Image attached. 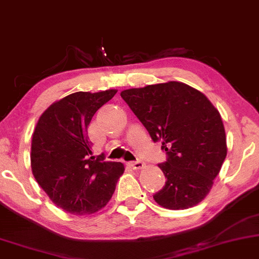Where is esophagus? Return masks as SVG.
Here are the masks:
<instances>
[{"label": "esophagus", "mask_w": 259, "mask_h": 259, "mask_svg": "<svg viewBox=\"0 0 259 259\" xmlns=\"http://www.w3.org/2000/svg\"><path fill=\"white\" fill-rule=\"evenodd\" d=\"M130 166L135 170H140V169H143V167H145V163L141 160H136V161H133V163H130Z\"/></svg>", "instance_id": "34e87169"}]
</instances>
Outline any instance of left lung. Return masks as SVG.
Masks as SVG:
<instances>
[{
	"mask_svg": "<svg viewBox=\"0 0 259 259\" xmlns=\"http://www.w3.org/2000/svg\"><path fill=\"white\" fill-rule=\"evenodd\" d=\"M120 96L167 154L159 164L166 182L154 200L170 210L198 205L227 157L219 110L201 92L175 80L123 90Z\"/></svg>",
	"mask_w": 259,
	"mask_h": 259,
	"instance_id": "1",
	"label": "left lung"
}]
</instances>
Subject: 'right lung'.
<instances>
[{
	"label": "right lung",
	"instance_id": "obj_1",
	"mask_svg": "<svg viewBox=\"0 0 259 259\" xmlns=\"http://www.w3.org/2000/svg\"><path fill=\"white\" fill-rule=\"evenodd\" d=\"M77 92L49 106L37 121L31 143V169L51 200L72 214H90L106 206L124 165L95 158L88 125L95 112L116 95Z\"/></svg>",
	"mask_w": 259,
	"mask_h": 259
}]
</instances>
